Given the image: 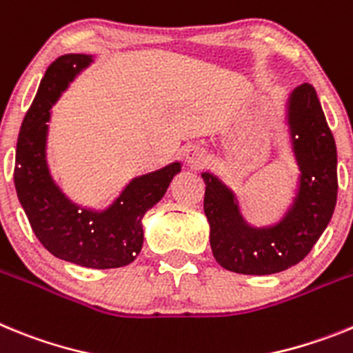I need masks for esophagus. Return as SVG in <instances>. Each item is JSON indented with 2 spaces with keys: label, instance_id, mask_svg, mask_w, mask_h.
Instances as JSON below:
<instances>
[{
  "label": "esophagus",
  "instance_id": "obj_1",
  "mask_svg": "<svg viewBox=\"0 0 353 353\" xmlns=\"http://www.w3.org/2000/svg\"><path fill=\"white\" fill-rule=\"evenodd\" d=\"M206 159V151L201 145H188L185 149V161L188 167L199 168Z\"/></svg>",
  "mask_w": 353,
  "mask_h": 353
}]
</instances>
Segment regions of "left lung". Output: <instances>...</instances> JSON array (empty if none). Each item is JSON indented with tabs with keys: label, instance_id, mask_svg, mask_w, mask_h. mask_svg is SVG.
<instances>
[{
	"label": "left lung",
	"instance_id": "8db88e82",
	"mask_svg": "<svg viewBox=\"0 0 353 353\" xmlns=\"http://www.w3.org/2000/svg\"><path fill=\"white\" fill-rule=\"evenodd\" d=\"M288 124L300 186L293 206L272 228H250L231 190L211 174H202L211 250L220 266L236 274L268 275L296 265L332 219L338 201V152L312 85L302 83L291 92Z\"/></svg>",
	"mask_w": 353,
	"mask_h": 353
}]
</instances>
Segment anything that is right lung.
<instances>
[{
	"label": "right lung",
	"instance_id": "obj_1",
	"mask_svg": "<svg viewBox=\"0 0 353 353\" xmlns=\"http://www.w3.org/2000/svg\"><path fill=\"white\" fill-rule=\"evenodd\" d=\"M90 62V54H63L48 67L21 125L14 183L33 232L53 256L87 268H119L134 261L142 250L143 214L161 201L181 165L137 177L99 213L79 210L60 192L46 161L49 110Z\"/></svg>",
	"mask_w": 353,
	"mask_h": 353
}]
</instances>
